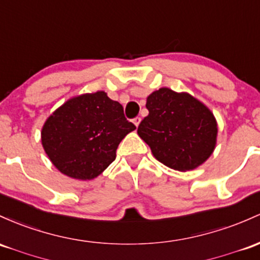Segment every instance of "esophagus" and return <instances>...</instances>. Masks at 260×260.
I'll return each mask as SVG.
<instances>
[{
  "instance_id": "obj_1",
  "label": "esophagus",
  "mask_w": 260,
  "mask_h": 260,
  "mask_svg": "<svg viewBox=\"0 0 260 260\" xmlns=\"http://www.w3.org/2000/svg\"><path fill=\"white\" fill-rule=\"evenodd\" d=\"M133 123L138 127L139 123H141V117H136V118H133Z\"/></svg>"
}]
</instances>
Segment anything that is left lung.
<instances>
[{
    "label": "left lung",
    "instance_id": "8db88e82",
    "mask_svg": "<svg viewBox=\"0 0 260 260\" xmlns=\"http://www.w3.org/2000/svg\"><path fill=\"white\" fill-rule=\"evenodd\" d=\"M145 106L149 115L137 132L159 161L187 172L207 160L215 149L217 123L204 104L162 87L148 96Z\"/></svg>",
    "mask_w": 260,
    "mask_h": 260
}]
</instances>
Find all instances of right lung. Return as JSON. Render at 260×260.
<instances>
[{
    "label": "right lung",
    "instance_id": "right-lung-1",
    "mask_svg": "<svg viewBox=\"0 0 260 260\" xmlns=\"http://www.w3.org/2000/svg\"><path fill=\"white\" fill-rule=\"evenodd\" d=\"M136 129L123 107L104 91L65 102L42 129V144L58 170L70 178L90 180L116 159L122 139Z\"/></svg>",
    "mask_w": 260,
    "mask_h": 260
}]
</instances>
